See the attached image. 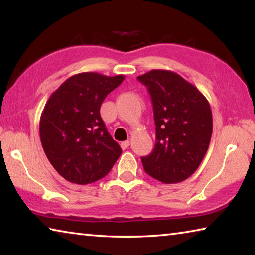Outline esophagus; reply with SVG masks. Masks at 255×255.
I'll use <instances>...</instances> for the list:
<instances>
[{"label": "esophagus", "instance_id": "esophagus-1", "mask_svg": "<svg viewBox=\"0 0 255 255\" xmlns=\"http://www.w3.org/2000/svg\"><path fill=\"white\" fill-rule=\"evenodd\" d=\"M129 145H130V141L129 140H125V141H122V144H120V146H122L123 149H126L129 147Z\"/></svg>", "mask_w": 255, "mask_h": 255}]
</instances>
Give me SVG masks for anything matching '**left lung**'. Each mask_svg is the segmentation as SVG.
I'll return each mask as SVG.
<instances>
[{
    "label": "left lung",
    "instance_id": "left-lung-1",
    "mask_svg": "<svg viewBox=\"0 0 255 255\" xmlns=\"http://www.w3.org/2000/svg\"><path fill=\"white\" fill-rule=\"evenodd\" d=\"M152 98L156 143L141 157L146 173L163 183H179L195 173L209 147L213 115L195 85L167 70L137 77Z\"/></svg>",
    "mask_w": 255,
    "mask_h": 255
}]
</instances>
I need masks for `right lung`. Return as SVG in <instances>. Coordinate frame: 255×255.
I'll list each match as a JSON object with an SVG mask.
<instances>
[{
    "instance_id": "right-lung-1",
    "label": "right lung",
    "mask_w": 255,
    "mask_h": 255,
    "mask_svg": "<svg viewBox=\"0 0 255 255\" xmlns=\"http://www.w3.org/2000/svg\"><path fill=\"white\" fill-rule=\"evenodd\" d=\"M124 79L80 73L47 101L39 124L41 145L54 169L70 182L89 184L102 179L122 154L107 130L100 107Z\"/></svg>"
}]
</instances>
